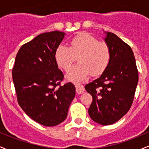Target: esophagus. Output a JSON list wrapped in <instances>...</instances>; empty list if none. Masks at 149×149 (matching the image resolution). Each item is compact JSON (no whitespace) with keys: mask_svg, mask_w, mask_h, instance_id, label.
I'll return each instance as SVG.
<instances>
[{"mask_svg":"<svg viewBox=\"0 0 149 149\" xmlns=\"http://www.w3.org/2000/svg\"><path fill=\"white\" fill-rule=\"evenodd\" d=\"M76 92L78 94H80L83 93L85 92V88L83 85H80V84H76Z\"/></svg>","mask_w":149,"mask_h":149,"instance_id":"34e87169","label":"esophagus"}]
</instances>
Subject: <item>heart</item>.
<instances>
[{
  "mask_svg": "<svg viewBox=\"0 0 149 149\" xmlns=\"http://www.w3.org/2000/svg\"><path fill=\"white\" fill-rule=\"evenodd\" d=\"M55 60L58 66L67 71L77 57L80 63L73 66L66 74L71 81H81L91 74H99L107 68L111 58L109 45L104 41L88 33H78L70 40L69 47L60 44L55 50Z\"/></svg>",
  "mask_w": 149,
  "mask_h": 149,
  "instance_id": "obj_1",
  "label": "heart"
}]
</instances>
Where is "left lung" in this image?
<instances>
[{
    "mask_svg": "<svg viewBox=\"0 0 149 149\" xmlns=\"http://www.w3.org/2000/svg\"><path fill=\"white\" fill-rule=\"evenodd\" d=\"M104 34V41L110 49V61L102 74L85 88L93 99L88 109L91 119L109 125L118 121L130 109L139 76L131 47L116 34Z\"/></svg>",
    "mask_w": 149,
    "mask_h": 149,
    "instance_id": "obj_1",
    "label": "left lung"
}]
</instances>
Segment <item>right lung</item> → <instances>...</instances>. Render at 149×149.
Instances as JSON below:
<instances>
[{"label":"right lung","mask_w":149,"mask_h":149,"mask_svg":"<svg viewBox=\"0 0 149 149\" xmlns=\"http://www.w3.org/2000/svg\"><path fill=\"white\" fill-rule=\"evenodd\" d=\"M65 34L44 33L22 45L12 73L19 106L31 118L47 127L65 120L76 95L73 83L60 85L64 75L54 57Z\"/></svg>","instance_id":"add662e5"}]
</instances>
